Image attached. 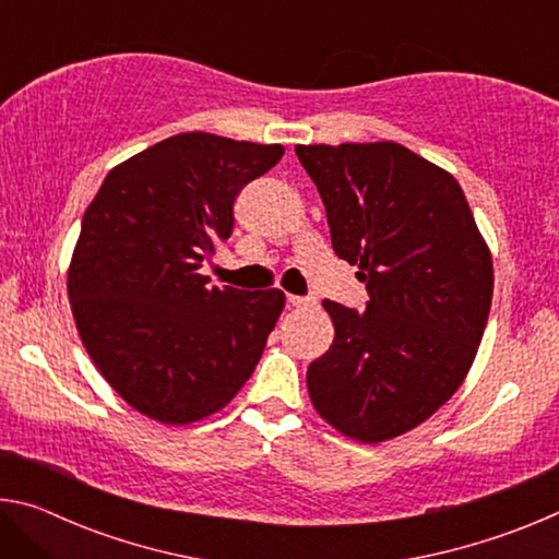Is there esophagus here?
Listing matches in <instances>:
<instances>
[{"label":"esophagus","mask_w":559,"mask_h":559,"mask_svg":"<svg viewBox=\"0 0 559 559\" xmlns=\"http://www.w3.org/2000/svg\"><path fill=\"white\" fill-rule=\"evenodd\" d=\"M313 298H302V296H288V306H293V308H308V306H313Z\"/></svg>","instance_id":"34e87169"}]
</instances>
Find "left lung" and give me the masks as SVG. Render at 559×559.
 Segmentation results:
<instances>
[{
    "label": "left lung",
    "instance_id": "obj_1",
    "mask_svg": "<svg viewBox=\"0 0 559 559\" xmlns=\"http://www.w3.org/2000/svg\"><path fill=\"white\" fill-rule=\"evenodd\" d=\"M362 313L323 300L335 337L308 367L316 412L380 443L419 427L466 380L493 300V257L456 177L392 140L296 145Z\"/></svg>",
    "mask_w": 559,
    "mask_h": 559
}]
</instances>
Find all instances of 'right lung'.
Returning <instances> with one entry per match:
<instances>
[{
    "mask_svg": "<svg viewBox=\"0 0 559 559\" xmlns=\"http://www.w3.org/2000/svg\"><path fill=\"white\" fill-rule=\"evenodd\" d=\"M283 145L179 132L110 169L81 222L69 300L93 365L167 427L224 409L286 306L278 288L210 286L200 263L234 231V202Z\"/></svg>",
    "mask_w": 559,
    "mask_h": 559,
    "instance_id": "right-lung-1",
    "label": "right lung"
}]
</instances>
